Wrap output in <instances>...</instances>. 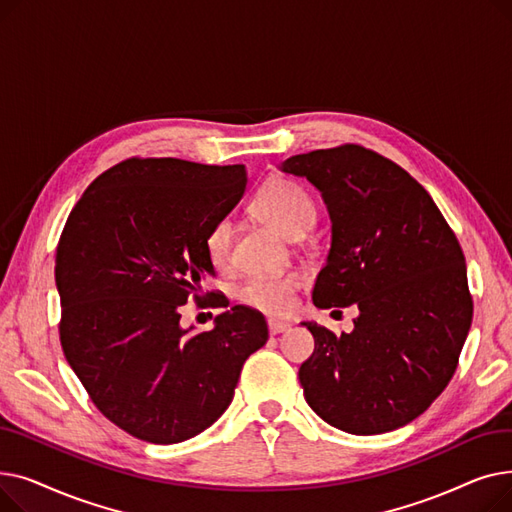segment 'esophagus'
Segmentation results:
<instances>
[{
    "label": "esophagus",
    "instance_id": "34e87169",
    "mask_svg": "<svg viewBox=\"0 0 512 512\" xmlns=\"http://www.w3.org/2000/svg\"><path fill=\"white\" fill-rule=\"evenodd\" d=\"M267 328H270V334H282L290 328V324H286V321H278V319H270L267 321Z\"/></svg>",
    "mask_w": 512,
    "mask_h": 512
}]
</instances>
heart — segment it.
<instances>
[{"label":"heart","mask_w":512,"mask_h":512,"mask_svg":"<svg viewBox=\"0 0 512 512\" xmlns=\"http://www.w3.org/2000/svg\"><path fill=\"white\" fill-rule=\"evenodd\" d=\"M255 218L274 228L290 240L303 238L315 224V207L311 197L299 184L278 178L263 186L253 203ZM232 224L228 220L215 222L205 234V251L215 267L226 265L230 257ZM299 282L294 276L251 280L240 288L238 299L251 309L263 313H284L292 305L294 290Z\"/></svg>","instance_id":"heart-1"}]
</instances>
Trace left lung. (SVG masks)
<instances>
[{"label": "left lung", "mask_w": 512, "mask_h": 512, "mask_svg": "<svg viewBox=\"0 0 512 512\" xmlns=\"http://www.w3.org/2000/svg\"><path fill=\"white\" fill-rule=\"evenodd\" d=\"M280 170L324 199L332 245L313 305L359 309L351 334L303 321L315 340L299 380L307 405L346 434L417 419L448 386L473 301L459 240L425 188L359 145L292 155Z\"/></svg>", "instance_id": "obj_1"}]
</instances>
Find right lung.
Listing matches in <instances>:
<instances>
[{
	"instance_id": "add662e5",
	"label": "right lung",
	"mask_w": 512,
	"mask_h": 512,
	"mask_svg": "<svg viewBox=\"0 0 512 512\" xmlns=\"http://www.w3.org/2000/svg\"><path fill=\"white\" fill-rule=\"evenodd\" d=\"M245 188L240 164L132 157L95 178L68 215L56 255L64 355L95 407L134 438L201 434L267 342L263 315L245 305L209 332L180 326V307L191 294L201 301L215 276L205 234Z\"/></svg>"
}]
</instances>
